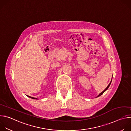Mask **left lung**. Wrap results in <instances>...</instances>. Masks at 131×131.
<instances>
[{"label":"left lung","mask_w":131,"mask_h":131,"mask_svg":"<svg viewBox=\"0 0 131 131\" xmlns=\"http://www.w3.org/2000/svg\"><path fill=\"white\" fill-rule=\"evenodd\" d=\"M111 81H112V79H111ZM111 81H110V83L108 84V85L107 86V88H106V89H105V90H104L102 92H101V93H100V94L97 96V97H99V96H101V95H102L103 94V93H104V92H105V91H106L108 89V88L109 87V86H110V84H111Z\"/></svg>","instance_id":"1"}]
</instances>
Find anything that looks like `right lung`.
Returning <instances> with one entry per match:
<instances>
[{"instance_id": "right-lung-1", "label": "right lung", "mask_w": 131, "mask_h": 131, "mask_svg": "<svg viewBox=\"0 0 131 131\" xmlns=\"http://www.w3.org/2000/svg\"><path fill=\"white\" fill-rule=\"evenodd\" d=\"M28 97H30V98H31V99H36V100H37V98H35V97H30V96H27Z\"/></svg>"}]
</instances>
